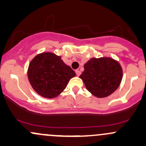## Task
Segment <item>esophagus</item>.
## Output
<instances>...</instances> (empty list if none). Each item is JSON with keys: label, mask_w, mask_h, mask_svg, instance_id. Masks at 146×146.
Returning <instances> with one entry per match:
<instances>
[{"label": "esophagus", "mask_w": 146, "mask_h": 146, "mask_svg": "<svg viewBox=\"0 0 146 146\" xmlns=\"http://www.w3.org/2000/svg\"><path fill=\"white\" fill-rule=\"evenodd\" d=\"M76 75H77V76H79L81 74V72L79 70H76Z\"/></svg>", "instance_id": "esophagus-1"}]
</instances>
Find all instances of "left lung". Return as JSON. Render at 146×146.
<instances>
[{"mask_svg": "<svg viewBox=\"0 0 146 146\" xmlns=\"http://www.w3.org/2000/svg\"><path fill=\"white\" fill-rule=\"evenodd\" d=\"M80 76L86 89L94 96L105 98L118 89L123 78L121 64L111 57L91 58Z\"/></svg>", "mask_w": 146, "mask_h": 146, "instance_id": "obj_1", "label": "left lung"}]
</instances>
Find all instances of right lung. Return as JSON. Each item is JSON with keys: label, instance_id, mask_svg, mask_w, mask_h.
I'll use <instances>...</instances> for the list:
<instances>
[{"label": "right lung", "instance_id": "add662e5", "mask_svg": "<svg viewBox=\"0 0 146 146\" xmlns=\"http://www.w3.org/2000/svg\"><path fill=\"white\" fill-rule=\"evenodd\" d=\"M74 70L66 65L61 56L52 52H42L30 62L28 69L29 82L33 89L41 96L53 98L66 87Z\"/></svg>", "mask_w": 146, "mask_h": 146}]
</instances>
